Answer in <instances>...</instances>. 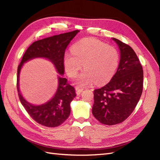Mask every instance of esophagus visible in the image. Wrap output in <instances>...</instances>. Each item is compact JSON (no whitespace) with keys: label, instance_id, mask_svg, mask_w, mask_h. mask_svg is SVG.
Here are the masks:
<instances>
[{"label":"esophagus","instance_id":"1","mask_svg":"<svg viewBox=\"0 0 160 160\" xmlns=\"http://www.w3.org/2000/svg\"><path fill=\"white\" fill-rule=\"evenodd\" d=\"M82 90H83V89H79V87H76V88H75V91H76L77 95H80V94H81V92L82 91Z\"/></svg>","mask_w":160,"mask_h":160}]
</instances>
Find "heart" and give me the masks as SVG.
<instances>
[{
	"mask_svg": "<svg viewBox=\"0 0 160 160\" xmlns=\"http://www.w3.org/2000/svg\"><path fill=\"white\" fill-rule=\"evenodd\" d=\"M71 53H66L64 65L70 77H75L82 68L85 69L75 79L79 87H86L95 82L100 85L111 79L117 69L119 56L112 46L93 38H85L77 42L71 49Z\"/></svg>",
	"mask_w": 160,
	"mask_h": 160,
	"instance_id": "1",
	"label": "heart"
}]
</instances>
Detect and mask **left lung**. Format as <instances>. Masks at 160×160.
I'll return each mask as SVG.
<instances>
[{
  "instance_id": "left-lung-1",
  "label": "left lung",
  "mask_w": 160,
  "mask_h": 160,
  "mask_svg": "<svg viewBox=\"0 0 160 160\" xmlns=\"http://www.w3.org/2000/svg\"><path fill=\"white\" fill-rule=\"evenodd\" d=\"M111 39L120 50L117 72L108 84L94 91L93 116L103 124L122 122L133 112L143 90L142 66L130 46L116 38Z\"/></svg>"
}]
</instances>
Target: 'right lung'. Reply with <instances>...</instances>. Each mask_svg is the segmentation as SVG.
Wrapping results in <instances>:
<instances>
[{
	"mask_svg": "<svg viewBox=\"0 0 160 160\" xmlns=\"http://www.w3.org/2000/svg\"><path fill=\"white\" fill-rule=\"evenodd\" d=\"M55 35L34 42L27 49L18 67L17 89L20 101L30 117L38 124L46 127H57L66 120L71 112L70 103L75 97L74 87L62 78L64 75V54L70 42L79 32ZM36 58H44L51 61L56 68L58 76V89L53 97L46 103L36 106L27 102L19 91V73L23 64Z\"/></svg>",
	"mask_w": 160,
	"mask_h": 160,
	"instance_id": "add662e5",
	"label": "right lung"
}]
</instances>
